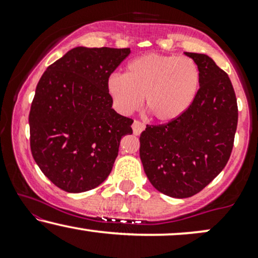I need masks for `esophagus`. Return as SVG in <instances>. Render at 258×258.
I'll list each match as a JSON object with an SVG mask.
<instances>
[{"label": "esophagus", "mask_w": 258, "mask_h": 258, "mask_svg": "<svg viewBox=\"0 0 258 258\" xmlns=\"http://www.w3.org/2000/svg\"><path fill=\"white\" fill-rule=\"evenodd\" d=\"M146 128V125H144L143 122H141V121L138 120H135L132 123V130H133V133H135L136 136L141 135L142 132H143V130Z\"/></svg>", "instance_id": "1"}]
</instances>
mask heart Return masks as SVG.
I'll list each match as a JSON object with an SVG mask.
<instances>
[{"mask_svg":"<svg viewBox=\"0 0 258 258\" xmlns=\"http://www.w3.org/2000/svg\"><path fill=\"white\" fill-rule=\"evenodd\" d=\"M199 82L200 73L193 59L150 53L130 61L125 75H111L108 92L121 114H131L144 98L154 119L168 122L188 110Z\"/></svg>","mask_w":258,"mask_h":258,"instance_id":"heart-1","label":"heart"}]
</instances>
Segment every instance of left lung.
<instances>
[{"label": "left lung", "mask_w": 258, "mask_h": 258, "mask_svg": "<svg viewBox=\"0 0 258 258\" xmlns=\"http://www.w3.org/2000/svg\"><path fill=\"white\" fill-rule=\"evenodd\" d=\"M197 63L200 88L188 110L165 125H147L139 156L148 179L171 198L193 197L230 158L238 105L230 79L209 55L185 52Z\"/></svg>", "instance_id": "left-lung-1"}]
</instances>
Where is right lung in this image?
<instances>
[{
	"label": "right lung",
	"instance_id": "1",
	"mask_svg": "<svg viewBox=\"0 0 258 258\" xmlns=\"http://www.w3.org/2000/svg\"><path fill=\"white\" fill-rule=\"evenodd\" d=\"M130 48L70 49L47 68L29 114L34 160L53 184L82 193L106 179L132 119L111 108V73Z\"/></svg>",
	"mask_w": 258,
	"mask_h": 258
}]
</instances>
